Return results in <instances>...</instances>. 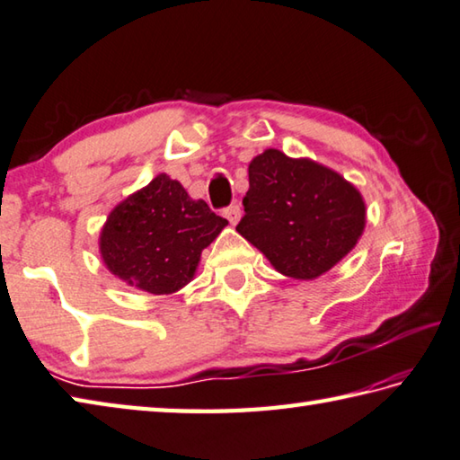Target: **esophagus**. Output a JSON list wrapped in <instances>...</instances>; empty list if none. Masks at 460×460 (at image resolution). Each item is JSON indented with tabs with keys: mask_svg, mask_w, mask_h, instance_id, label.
I'll use <instances>...</instances> for the list:
<instances>
[{
	"mask_svg": "<svg viewBox=\"0 0 460 460\" xmlns=\"http://www.w3.org/2000/svg\"><path fill=\"white\" fill-rule=\"evenodd\" d=\"M223 215H225V217H227V221H229L231 225H237L239 219H241V205H239V203H233V205H229V207H225Z\"/></svg>",
	"mask_w": 460,
	"mask_h": 460,
	"instance_id": "1",
	"label": "esophagus"
}]
</instances>
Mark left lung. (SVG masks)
I'll return each instance as SVG.
<instances>
[{"instance_id":"left-lung-1","label":"left lung","mask_w":460,"mask_h":460,"mask_svg":"<svg viewBox=\"0 0 460 460\" xmlns=\"http://www.w3.org/2000/svg\"><path fill=\"white\" fill-rule=\"evenodd\" d=\"M237 231L279 273L314 279L337 265L365 229L361 193L335 171L267 149L249 165Z\"/></svg>"}]
</instances>
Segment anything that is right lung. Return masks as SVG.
<instances>
[{
  "label": "right lung",
  "instance_id": "right-lung-1",
  "mask_svg": "<svg viewBox=\"0 0 460 460\" xmlns=\"http://www.w3.org/2000/svg\"><path fill=\"white\" fill-rule=\"evenodd\" d=\"M227 219L193 201L179 181L157 175L119 203L102 231V257L113 275L153 295L191 281L201 251Z\"/></svg>",
  "mask_w": 460,
  "mask_h": 460
}]
</instances>
